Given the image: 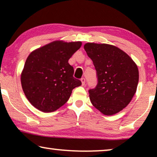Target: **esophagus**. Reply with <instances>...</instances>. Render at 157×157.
<instances>
[{
    "label": "esophagus",
    "instance_id": "obj_1",
    "mask_svg": "<svg viewBox=\"0 0 157 157\" xmlns=\"http://www.w3.org/2000/svg\"><path fill=\"white\" fill-rule=\"evenodd\" d=\"M81 83H82V85L84 86L85 85V82H86V80L84 78H81Z\"/></svg>",
    "mask_w": 157,
    "mask_h": 157
}]
</instances>
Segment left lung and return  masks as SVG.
I'll list each match as a JSON object with an SVG mask.
<instances>
[{
    "mask_svg": "<svg viewBox=\"0 0 157 157\" xmlns=\"http://www.w3.org/2000/svg\"><path fill=\"white\" fill-rule=\"evenodd\" d=\"M88 56L96 71L97 84L89 90L93 106L105 115H113L129 104L136 93L139 70L125 52L114 46L88 43Z\"/></svg>",
    "mask_w": 157,
    "mask_h": 157,
    "instance_id": "1",
    "label": "left lung"
}]
</instances>
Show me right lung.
<instances>
[{
    "label": "right lung",
    "mask_w": 157,
    "mask_h": 157,
    "mask_svg": "<svg viewBox=\"0 0 157 157\" xmlns=\"http://www.w3.org/2000/svg\"><path fill=\"white\" fill-rule=\"evenodd\" d=\"M81 46L80 41H53L29 56L21 74V85L34 107L46 113L57 110L67 102L72 90L81 85L68 63Z\"/></svg>",
    "instance_id": "add662e5"
}]
</instances>
